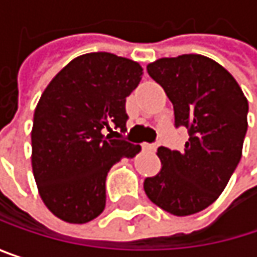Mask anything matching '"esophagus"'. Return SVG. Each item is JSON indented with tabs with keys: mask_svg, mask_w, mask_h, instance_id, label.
Returning <instances> with one entry per match:
<instances>
[{
	"mask_svg": "<svg viewBox=\"0 0 257 257\" xmlns=\"http://www.w3.org/2000/svg\"><path fill=\"white\" fill-rule=\"evenodd\" d=\"M143 149L144 150H149V152H156L158 144L156 143H146V144H143Z\"/></svg>",
	"mask_w": 257,
	"mask_h": 257,
	"instance_id": "obj_1",
	"label": "esophagus"
}]
</instances>
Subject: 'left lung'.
Masks as SVG:
<instances>
[{
	"label": "left lung",
	"mask_w": 257,
	"mask_h": 257,
	"mask_svg": "<svg viewBox=\"0 0 257 257\" xmlns=\"http://www.w3.org/2000/svg\"><path fill=\"white\" fill-rule=\"evenodd\" d=\"M174 107V126H184V150L159 147L162 170L144 180L149 199L174 216L211 205L239 164L248 102L235 78L201 55L162 58L147 65Z\"/></svg>",
	"instance_id": "8db88e82"
}]
</instances>
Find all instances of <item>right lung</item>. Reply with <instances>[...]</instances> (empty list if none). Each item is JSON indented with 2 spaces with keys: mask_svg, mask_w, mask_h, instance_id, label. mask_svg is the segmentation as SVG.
I'll use <instances>...</instances> for the list:
<instances>
[{
  "mask_svg": "<svg viewBox=\"0 0 257 257\" xmlns=\"http://www.w3.org/2000/svg\"><path fill=\"white\" fill-rule=\"evenodd\" d=\"M143 68L107 52L81 55L61 70L34 113L32 171L46 207L68 223H87L105 208V180L141 147L113 138L126 132V96Z\"/></svg>",
  "mask_w": 257,
  "mask_h": 257,
  "instance_id": "right-lung-1",
  "label": "right lung"
}]
</instances>
